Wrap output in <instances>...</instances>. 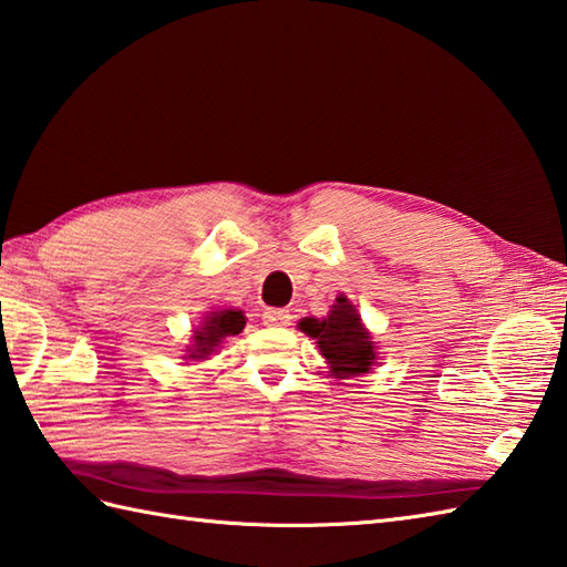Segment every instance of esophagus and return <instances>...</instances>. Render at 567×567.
I'll return each instance as SVG.
<instances>
[{
	"instance_id": "obj_1",
	"label": "esophagus",
	"mask_w": 567,
	"mask_h": 567,
	"mask_svg": "<svg viewBox=\"0 0 567 567\" xmlns=\"http://www.w3.org/2000/svg\"><path fill=\"white\" fill-rule=\"evenodd\" d=\"M261 320H264V324H269V327H286V324H291V312L281 310V308H267V310H264Z\"/></svg>"
}]
</instances>
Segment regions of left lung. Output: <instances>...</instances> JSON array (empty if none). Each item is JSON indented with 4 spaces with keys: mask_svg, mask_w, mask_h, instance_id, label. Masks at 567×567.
<instances>
[{
    "mask_svg": "<svg viewBox=\"0 0 567 567\" xmlns=\"http://www.w3.org/2000/svg\"><path fill=\"white\" fill-rule=\"evenodd\" d=\"M308 337L318 339L320 354L330 363V373L337 379L369 373L375 363V344L371 332L363 327L357 308L349 303L347 296H337L330 316L316 320L303 318L298 322Z\"/></svg>",
    "mask_w": 567,
    "mask_h": 567,
    "instance_id": "8db88e82",
    "label": "left lung"
}]
</instances>
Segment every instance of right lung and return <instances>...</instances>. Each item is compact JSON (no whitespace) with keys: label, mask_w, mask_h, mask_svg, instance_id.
I'll use <instances>...</instances> for the list:
<instances>
[{"label":"right lung","mask_w":567,"mask_h":567,"mask_svg":"<svg viewBox=\"0 0 567 567\" xmlns=\"http://www.w3.org/2000/svg\"><path fill=\"white\" fill-rule=\"evenodd\" d=\"M245 322L247 320L243 316V310L223 308L208 312L200 327L194 330V344L186 349L184 359H208L225 339L240 334L245 330Z\"/></svg>","instance_id":"add662e5"}]
</instances>
